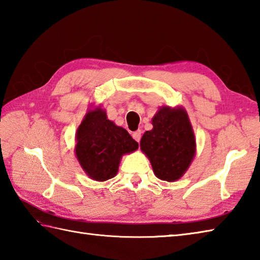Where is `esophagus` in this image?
I'll use <instances>...</instances> for the list:
<instances>
[{
    "label": "esophagus",
    "mask_w": 260,
    "mask_h": 260,
    "mask_svg": "<svg viewBox=\"0 0 260 260\" xmlns=\"http://www.w3.org/2000/svg\"><path fill=\"white\" fill-rule=\"evenodd\" d=\"M141 136H142V132L141 131H136L133 133V139L136 141V142H140L141 141Z\"/></svg>",
    "instance_id": "34e87169"
}]
</instances>
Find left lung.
Wrapping results in <instances>:
<instances>
[{
	"instance_id": "8db88e82",
	"label": "left lung",
	"mask_w": 260,
	"mask_h": 260,
	"mask_svg": "<svg viewBox=\"0 0 260 260\" xmlns=\"http://www.w3.org/2000/svg\"><path fill=\"white\" fill-rule=\"evenodd\" d=\"M153 129L141 140V148L150 158L158 179L172 182L180 179L196 153V140L184 109L163 107L154 116Z\"/></svg>"
}]
</instances>
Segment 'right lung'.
<instances>
[{
    "label": "right lung",
    "instance_id": "right-lung-1",
    "mask_svg": "<svg viewBox=\"0 0 260 260\" xmlns=\"http://www.w3.org/2000/svg\"><path fill=\"white\" fill-rule=\"evenodd\" d=\"M76 140L77 158L88 176L96 181L114 178L121 156L139 147L128 132L107 119L101 108L85 116Z\"/></svg>",
    "mask_w": 260,
    "mask_h": 260
}]
</instances>
